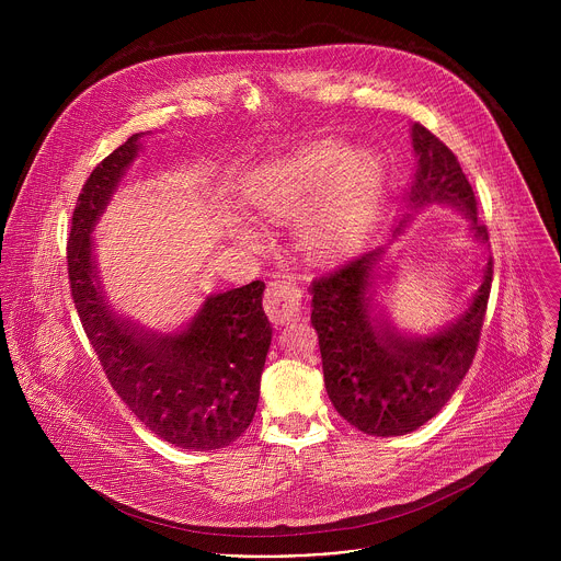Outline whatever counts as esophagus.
I'll list each match as a JSON object with an SVG mask.
<instances>
[{
    "instance_id": "34e87169",
    "label": "esophagus",
    "mask_w": 561,
    "mask_h": 561,
    "mask_svg": "<svg viewBox=\"0 0 561 561\" xmlns=\"http://www.w3.org/2000/svg\"><path fill=\"white\" fill-rule=\"evenodd\" d=\"M264 310L271 322H288L301 310V288L288 277H275L264 293Z\"/></svg>"
}]
</instances>
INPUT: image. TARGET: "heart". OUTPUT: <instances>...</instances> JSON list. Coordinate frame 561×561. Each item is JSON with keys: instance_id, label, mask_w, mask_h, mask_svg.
Returning <instances> with one entry per match:
<instances>
[{"instance_id": "b5f03b06", "label": "heart", "mask_w": 561, "mask_h": 561, "mask_svg": "<svg viewBox=\"0 0 561 561\" xmlns=\"http://www.w3.org/2000/svg\"><path fill=\"white\" fill-rule=\"evenodd\" d=\"M379 169L368 157L346 162V152L324 144L260 169L249 197L271 219H290L324 202L306 228V244L319 257H344L364 237L379 197Z\"/></svg>"}]
</instances>
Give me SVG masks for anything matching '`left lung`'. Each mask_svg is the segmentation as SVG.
Returning a JSON list of instances; mask_svg holds the SVG:
<instances>
[{"label":"left lung","mask_w":561,"mask_h":561,"mask_svg":"<svg viewBox=\"0 0 561 561\" xmlns=\"http://www.w3.org/2000/svg\"><path fill=\"white\" fill-rule=\"evenodd\" d=\"M413 148L420 157L409 195L415 208L448 202L466 210L474 234L489 242V228L477 221V199L455 152L422 124H413ZM381 253H364L314 279L310 322L337 413L366 435L390 437L435 417L466 377L484 327L493 260L457 324L435 337L404 340L370 319L366 288Z\"/></svg>","instance_id":"obj_1"}]
</instances>
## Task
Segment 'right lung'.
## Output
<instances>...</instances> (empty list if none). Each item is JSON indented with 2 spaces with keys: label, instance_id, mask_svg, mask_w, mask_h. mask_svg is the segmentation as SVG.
Here are the masks:
<instances>
[{
  "label": "right lung",
  "instance_id": "add662e5",
  "mask_svg": "<svg viewBox=\"0 0 561 561\" xmlns=\"http://www.w3.org/2000/svg\"><path fill=\"white\" fill-rule=\"evenodd\" d=\"M137 137L102 159L77 197L66 244L70 297L111 386L148 431L188 450L226 448L251 426L260 402L273 335L264 282L208 297L175 337L141 335L111 314L93 279L91 228L135 159Z\"/></svg>",
  "mask_w": 561,
  "mask_h": 561
}]
</instances>
